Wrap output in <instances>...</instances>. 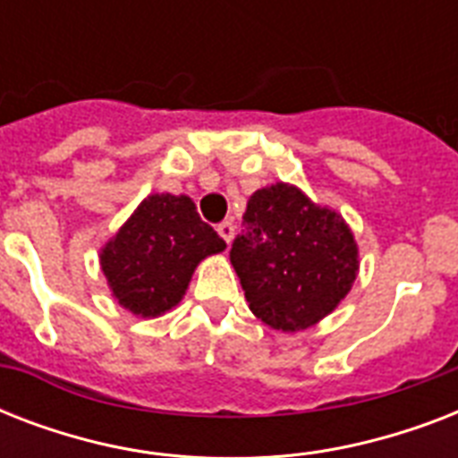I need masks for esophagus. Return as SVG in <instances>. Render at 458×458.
<instances>
[{
    "instance_id": "34e87169",
    "label": "esophagus",
    "mask_w": 458,
    "mask_h": 458,
    "mask_svg": "<svg viewBox=\"0 0 458 458\" xmlns=\"http://www.w3.org/2000/svg\"><path fill=\"white\" fill-rule=\"evenodd\" d=\"M218 235L225 240V244L233 242V237H235V225H233V221L218 223Z\"/></svg>"
}]
</instances>
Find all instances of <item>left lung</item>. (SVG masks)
<instances>
[{
	"instance_id": "1",
	"label": "left lung",
	"mask_w": 458,
	"mask_h": 458,
	"mask_svg": "<svg viewBox=\"0 0 458 458\" xmlns=\"http://www.w3.org/2000/svg\"><path fill=\"white\" fill-rule=\"evenodd\" d=\"M242 225L230 264L251 313L266 326L306 330L347 297L359 273V250L333 208L276 182L251 194Z\"/></svg>"
}]
</instances>
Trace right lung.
<instances>
[{
  "label": "right lung",
  "mask_w": 458,
  "mask_h": 458,
  "mask_svg": "<svg viewBox=\"0 0 458 458\" xmlns=\"http://www.w3.org/2000/svg\"><path fill=\"white\" fill-rule=\"evenodd\" d=\"M225 250L185 194H149L104 244L99 261L118 304L157 318L178 304L201 259Z\"/></svg>",
  "instance_id": "right-lung-1"
}]
</instances>
